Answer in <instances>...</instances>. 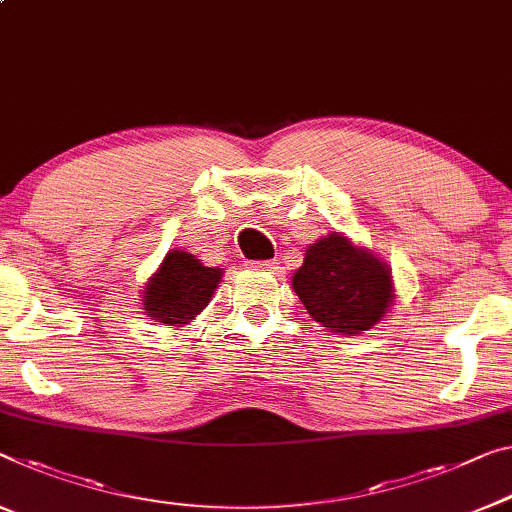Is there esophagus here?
Instances as JSON below:
<instances>
[{"instance_id":"esophagus-1","label":"esophagus","mask_w":512,"mask_h":512,"mask_svg":"<svg viewBox=\"0 0 512 512\" xmlns=\"http://www.w3.org/2000/svg\"><path fill=\"white\" fill-rule=\"evenodd\" d=\"M277 265H279V263H274V261H263V263H251V267H254V270H277Z\"/></svg>"}]
</instances>
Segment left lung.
Returning a JSON list of instances; mask_svg holds the SVG:
<instances>
[{"instance_id":"8db88e82","label":"left lung","mask_w":512,"mask_h":512,"mask_svg":"<svg viewBox=\"0 0 512 512\" xmlns=\"http://www.w3.org/2000/svg\"><path fill=\"white\" fill-rule=\"evenodd\" d=\"M293 290L320 327L343 336L373 329L396 302L387 261L338 231L309 245Z\"/></svg>"}]
</instances>
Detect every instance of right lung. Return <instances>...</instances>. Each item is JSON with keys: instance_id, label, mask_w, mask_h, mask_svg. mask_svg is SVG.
Returning <instances> with one entry per match:
<instances>
[{"instance_id": "obj_1", "label": "right lung", "mask_w": 512, "mask_h": 512, "mask_svg": "<svg viewBox=\"0 0 512 512\" xmlns=\"http://www.w3.org/2000/svg\"><path fill=\"white\" fill-rule=\"evenodd\" d=\"M222 267H208L190 251L169 249L141 290L144 313L164 327H185L210 304Z\"/></svg>"}]
</instances>
